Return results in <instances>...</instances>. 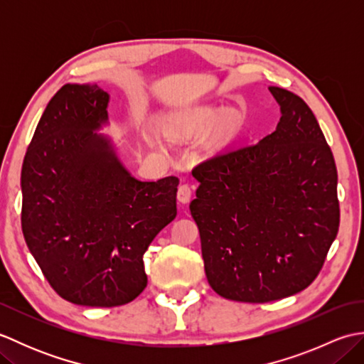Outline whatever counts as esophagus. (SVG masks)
Instances as JSON below:
<instances>
[{
  "label": "esophagus",
  "instance_id": "1",
  "mask_svg": "<svg viewBox=\"0 0 364 364\" xmlns=\"http://www.w3.org/2000/svg\"><path fill=\"white\" fill-rule=\"evenodd\" d=\"M191 196H192V189H191L189 184H181V186L178 188L176 198H178V202H180V203H188L191 200Z\"/></svg>",
  "mask_w": 364,
  "mask_h": 364
}]
</instances>
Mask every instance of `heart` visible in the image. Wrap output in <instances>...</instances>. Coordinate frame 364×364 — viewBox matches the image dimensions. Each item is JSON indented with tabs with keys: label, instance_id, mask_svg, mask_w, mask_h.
Instances as JSON below:
<instances>
[{
	"label": "heart",
	"instance_id": "heart-1",
	"mask_svg": "<svg viewBox=\"0 0 364 364\" xmlns=\"http://www.w3.org/2000/svg\"><path fill=\"white\" fill-rule=\"evenodd\" d=\"M222 117L223 114L219 109H206L194 114H186L183 117L172 120V123L168 125V133L173 136L210 133L211 129H214L222 122ZM231 133H233V128L230 125H223L220 128V134L223 139L228 137Z\"/></svg>",
	"mask_w": 364,
	"mask_h": 364
}]
</instances>
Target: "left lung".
<instances>
[{"label":"left lung","instance_id":"1","mask_svg":"<svg viewBox=\"0 0 364 364\" xmlns=\"http://www.w3.org/2000/svg\"><path fill=\"white\" fill-rule=\"evenodd\" d=\"M269 90L282 111L274 133L192 170L208 283L249 304L308 288L339 228L338 172L318 120L299 95Z\"/></svg>","mask_w":364,"mask_h":364}]
</instances>
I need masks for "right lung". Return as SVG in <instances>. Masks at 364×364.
Returning a JSON list of instances; mask_svg holds the SVG:
<instances>
[{
  "mask_svg": "<svg viewBox=\"0 0 364 364\" xmlns=\"http://www.w3.org/2000/svg\"><path fill=\"white\" fill-rule=\"evenodd\" d=\"M109 94L65 84L46 105L21 167V230L60 297L129 304L146 286L144 253L176 215V176L141 181L109 137Z\"/></svg>",
  "mask_w": 364,
  "mask_h": 364,
  "instance_id": "1",
  "label": "right lung"
}]
</instances>
